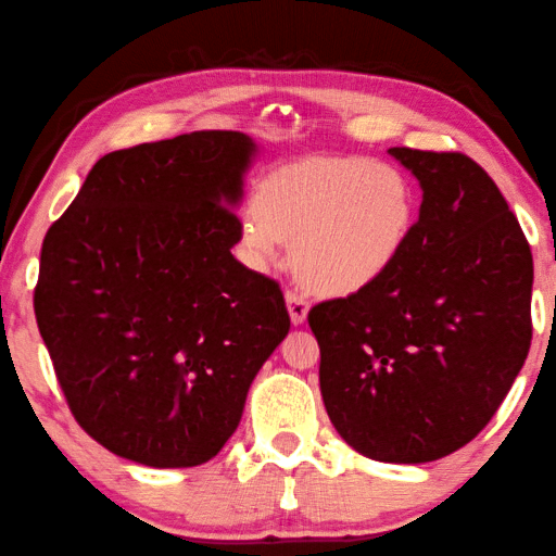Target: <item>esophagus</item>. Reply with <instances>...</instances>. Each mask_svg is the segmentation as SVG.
I'll list each match as a JSON object with an SVG mask.
<instances>
[{"label": "esophagus", "mask_w": 556, "mask_h": 556, "mask_svg": "<svg viewBox=\"0 0 556 556\" xmlns=\"http://www.w3.org/2000/svg\"><path fill=\"white\" fill-rule=\"evenodd\" d=\"M287 308H289L291 323H294V326H301V323L306 320L308 301H306L304 294H301L299 289H289V291H287Z\"/></svg>", "instance_id": "obj_1"}]
</instances>
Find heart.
Listing matches in <instances>:
<instances>
[{"label": "heart", "mask_w": 556, "mask_h": 556, "mask_svg": "<svg viewBox=\"0 0 556 556\" xmlns=\"http://www.w3.org/2000/svg\"><path fill=\"white\" fill-rule=\"evenodd\" d=\"M416 224V194L396 165L367 157H313L262 181L240 226L252 267L279 257L285 240L299 279L348 296L396 265Z\"/></svg>", "instance_id": "heart-1"}]
</instances>
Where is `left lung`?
<instances>
[{"label":"left lung","instance_id":"left-lung-1","mask_svg":"<svg viewBox=\"0 0 556 556\" xmlns=\"http://www.w3.org/2000/svg\"><path fill=\"white\" fill-rule=\"evenodd\" d=\"M422 187L406 248L375 285L308 311L340 438L377 462L452 454L489 426L532 340V252L486 169L391 148Z\"/></svg>","mask_w":556,"mask_h":556}]
</instances>
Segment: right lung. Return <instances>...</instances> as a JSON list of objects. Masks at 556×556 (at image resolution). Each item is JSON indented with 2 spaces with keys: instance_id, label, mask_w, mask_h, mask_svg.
Returning <instances> with one entry per match:
<instances>
[{
  "instance_id": "right-lung-1",
  "label": "right lung",
  "mask_w": 556,
  "mask_h": 556,
  "mask_svg": "<svg viewBox=\"0 0 556 556\" xmlns=\"http://www.w3.org/2000/svg\"><path fill=\"white\" fill-rule=\"evenodd\" d=\"M252 150L238 130L114 150L43 238L40 338L79 428L118 457H216L289 332L277 281L230 255Z\"/></svg>"
}]
</instances>
